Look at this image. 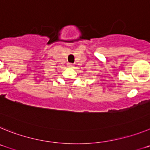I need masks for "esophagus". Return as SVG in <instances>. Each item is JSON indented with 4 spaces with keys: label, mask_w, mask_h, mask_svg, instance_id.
<instances>
[{
    "label": "esophagus",
    "mask_w": 150,
    "mask_h": 150,
    "mask_svg": "<svg viewBox=\"0 0 150 150\" xmlns=\"http://www.w3.org/2000/svg\"><path fill=\"white\" fill-rule=\"evenodd\" d=\"M67 67H70V68H73V67H74V64L71 63H68L67 64Z\"/></svg>",
    "instance_id": "34e87169"
}]
</instances>
